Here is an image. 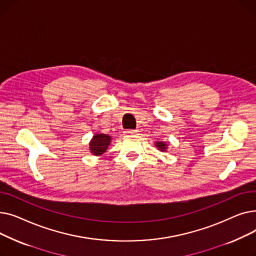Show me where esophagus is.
Returning <instances> with one entry per match:
<instances>
[{"instance_id": "1", "label": "esophagus", "mask_w": 256, "mask_h": 256, "mask_svg": "<svg viewBox=\"0 0 256 256\" xmlns=\"http://www.w3.org/2000/svg\"><path fill=\"white\" fill-rule=\"evenodd\" d=\"M138 132H139L138 130H128L124 132L126 134V135H137Z\"/></svg>"}]
</instances>
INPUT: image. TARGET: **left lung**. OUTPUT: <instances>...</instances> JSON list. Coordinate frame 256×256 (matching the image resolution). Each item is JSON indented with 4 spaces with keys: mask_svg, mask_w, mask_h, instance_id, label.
<instances>
[{
    "mask_svg": "<svg viewBox=\"0 0 256 256\" xmlns=\"http://www.w3.org/2000/svg\"><path fill=\"white\" fill-rule=\"evenodd\" d=\"M156 146L158 147V148L160 150H163V152H165V150H166V146H167V144H166V143H164V142H156Z\"/></svg>",
    "mask_w": 256,
    "mask_h": 256,
    "instance_id": "8db88e82",
    "label": "left lung"
}]
</instances>
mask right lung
Listing matches in <instances>:
<instances>
[{
  "instance_id": "1",
  "label": "right lung",
  "mask_w": 256,
  "mask_h": 256,
  "mask_svg": "<svg viewBox=\"0 0 256 256\" xmlns=\"http://www.w3.org/2000/svg\"><path fill=\"white\" fill-rule=\"evenodd\" d=\"M110 142H111V137L110 136L104 135V134H98V135L93 137L92 141L89 144L90 150L93 154L100 156V154H104Z\"/></svg>"
}]
</instances>
